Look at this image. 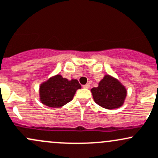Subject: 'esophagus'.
I'll return each instance as SVG.
<instances>
[{
	"mask_svg": "<svg viewBox=\"0 0 158 158\" xmlns=\"http://www.w3.org/2000/svg\"><path fill=\"white\" fill-rule=\"evenodd\" d=\"M82 87L84 88V89H89V87H90V85H89V83L84 85H82Z\"/></svg>",
	"mask_w": 158,
	"mask_h": 158,
	"instance_id": "34e87169",
	"label": "esophagus"
}]
</instances>
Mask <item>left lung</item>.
Here are the masks:
<instances>
[{"instance_id": "obj_1", "label": "left lung", "mask_w": 158, "mask_h": 158, "mask_svg": "<svg viewBox=\"0 0 158 158\" xmlns=\"http://www.w3.org/2000/svg\"><path fill=\"white\" fill-rule=\"evenodd\" d=\"M93 98L97 104L104 108H119L127 97V89L115 78L106 75L97 88L91 89Z\"/></svg>"}]
</instances>
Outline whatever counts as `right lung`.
Instances as JSON below:
<instances>
[{
    "label": "right lung",
    "mask_w": 158,
    "mask_h": 158,
    "mask_svg": "<svg viewBox=\"0 0 158 158\" xmlns=\"http://www.w3.org/2000/svg\"><path fill=\"white\" fill-rule=\"evenodd\" d=\"M81 85L76 79L68 80L56 75L40 85V101L50 107H60L71 101Z\"/></svg>",
    "instance_id": "1"
}]
</instances>
